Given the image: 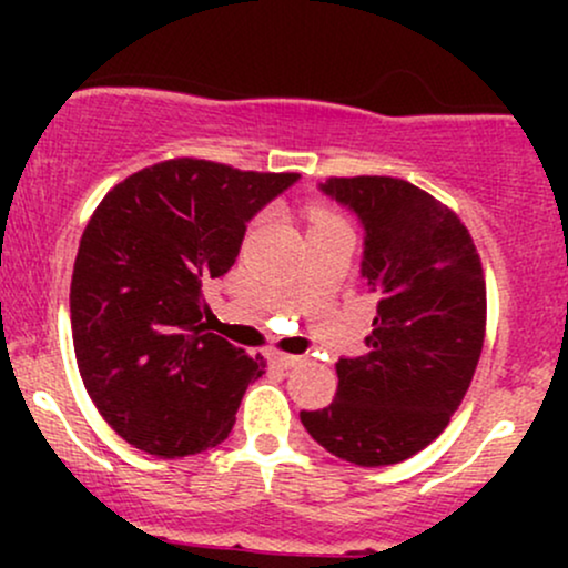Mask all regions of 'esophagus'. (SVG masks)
<instances>
[{"instance_id":"1","label":"esophagus","mask_w":568,"mask_h":568,"mask_svg":"<svg viewBox=\"0 0 568 568\" xmlns=\"http://www.w3.org/2000/svg\"><path fill=\"white\" fill-rule=\"evenodd\" d=\"M270 361L275 363L277 368H293V366H298V363H302V357H298V355H285V352H272Z\"/></svg>"}]
</instances>
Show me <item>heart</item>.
<instances>
[{"label": "heart", "instance_id": "obj_1", "mask_svg": "<svg viewBox=\"0 0 568 568\" xmlns=\"http://www.w3.org/2000/svg\"><path fill=\"white\" fill-rule=\"evenodd\" d=\"M331 219H336L334 213H328V211H312V224H321V221H331Z\"/></svg>", "mask_w": 568, "mask_h": 568}]
</instances>
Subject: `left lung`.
I'll return each instance as SVG.
<instances>
[{
	"label": "left lung",
	"mask_w": 568,
	"mask_h": 568,
	"mask_svg": "<svg viewBox=\"0 0 568 568\" xmlns=\"http://www.w3.org/2000/svg\"><path fill=\"white\" fill-rule=\"evenodd\" d=\"M321 189L361 219V272L376 293L368 352L336 363L331 406L302 410L325 452L361 467L397 465L429 446L465 400L486 336V280L452 207L393 175Z\"/></svg>",
	"instance_id": "1"
}]
</instances>
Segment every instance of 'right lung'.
Instances as JSON below:
<instances>
[{"label":"right lung","mask_w":568,"mask_h":568,"mask_svg":"<svg viewBox=\"0 0 568 568\" xmlns=\"http://www.w3.org/2000/svg\"><path fill=\"white\" fill-rule=\"evenodd\" d=\"M296 179L175 158L128 175L90 216L71 336L90 400L130 446L175 459L232 433L266 363L205 328L202 283L230 272L247 221Z\"/></svg>","instance_id":"add662e5"}]
</instances>
